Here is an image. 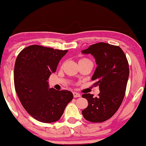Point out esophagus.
I'll return each mask as SVG.
<instances>
[{
    "mask_svg": "<svg viewBox=\"0 0 146 146\" xmlns=\"http://www.w3.org/2000/svg\"><path fill=\"white\" fill-rule=\"evenodd\" d=\"M73 96H74V98H80V97L81 96V95H80V94H78V93L74 92H73Z\"/></svg>",
    "mask_w": 146,
    "mask_h": 146,
    "instance_id": "obj_1",
    "label": "esophagus"
}]
</instances>
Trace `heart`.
I'll use <instances>...</instances> for the list:
<instances>
[{
    "instance_id": "1",
    "label": "heart",
    "mask_w": 146,
    "mask_h": 146,
    "mask_svg": "<svg viewBox=\"0 0 146 146\" xmlns=\"http://www.w3.org/2000/svg\"><path fill=\"white\" fill-rule=\"evenodd\" d=\"M86 61H91V60H89L88 58H81V59H80V60H79V63L84 62H86Z\"/></svg>"
}]
</instances>
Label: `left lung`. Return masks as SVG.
<instances>
[{"label": "left lung", "instance_id": "left-lung-1", "mask_svg": "<svg viewBox=\"0 0 146 146\" xmlns=\"http://www.w3.org/2000/svg\"><path fill=\"white\" fill-rule=\"evenodd\" d=\"M83 54H91L98 65L92 78L94 86H99L98 97L84 94L88 106L82 111L84 119L92 122H101L113 117L121 105L125 96L129 76V65L122 48L106 43H96Z\"/></svg>", "mask_w": 146, "mask_h": 146}]
</instances>
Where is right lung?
Masks as SVG:
<instances>
[{"label":"right lung","mask_w":146,"mask_h":146,"mask_svg":"<svg viewBox=\"0 0 146 146\" xmlns=\"http://www.w3.org/2000/svg\"><path fill=\"white\" fill-rule=\"evenodd\" d=\"M67 52L33 45L17 56L14 72L16 94L26 111L38 121H57L73 99L70 91L48 88V78Z\"/></svg>","instance_id":"right-lung-1"}]
</instances>
